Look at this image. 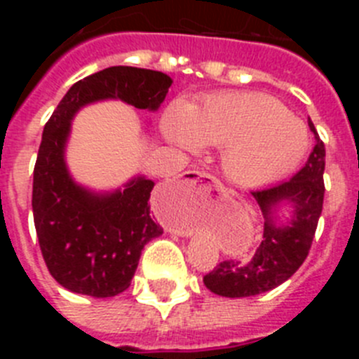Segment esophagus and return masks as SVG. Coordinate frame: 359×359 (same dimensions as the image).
<instances>
[{
    "label": "esophagus",
    "instance_id": "obj_1",
    "mask_svg": "<svg viewBox=\"0 0 359 359\" xmlns=\"http://www.w3.org/2000/svg\"><path fill=\"white\" fill-rule=\"evenodd\" d=\"M187 182L201 183V185L205 187V185H210V183H214V177L207 172H187Z\"/></svg>",
    "mask_w": 359,
    "mask_h": 359
}]
</instances>
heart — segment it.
I'll use <instances>...</instances> for the list:
<instances>
[{
    "mask_svg": "<svg viewBox=\"0 0 359 359\" xmlns=\"http://www.w3.org/2000/svg\"><path fill=\"white\" fill-rule=\"evenodd\" d=\"M165 138L183 149L223 147L231 182L266 185L287 176L306 156L307 129L278 100L259 93H212L190 107L170 104L161 118Z\"/></svg>",
    "mask_w": 359,
    "mask_h": 359,
    "instance_id": "obj_1",
    "label": "heart"
}]
</instances>
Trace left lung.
<instances>
[{"instance_id": "8db88e82", "label": "left lung", "mask_w": 359, "mask_h": 359, "mask_svg": "<svg viewBox=\"0 0 359 359\" xmlns=\"http://www.w3.org/2000/svg\"><path fill=\"white\" fill-rule=\"evenodd\" d=\"M307 123L315 133L316 144L306 165L290 182L252 192L266 217L262 243L248 262L228 259L205 275L203 282L212 293L228 298L264 293L286 282L306 261L315 239L325 192V147L315 123L311 120H307ZM280 201L294 203L295 214L287 227H275L271 219V208Z\"/></svg>"}]
</instances>
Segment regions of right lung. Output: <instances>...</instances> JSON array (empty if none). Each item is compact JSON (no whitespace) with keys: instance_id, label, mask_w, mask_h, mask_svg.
<instances>
[{"instance_id":"obj_1","label":"right lung","mask_w":359,"mask_h":359,"mask_svg":"<svg viewBox=\"0 0 359 359\" xmlns=\"http://www.w3.org/2000/svg\"><path fill=\"white\" fill-rule=\"evenodd\" d=\"M170 84L161 72L111 66L75 82L44 126L34 167V223L50 275L73 293L104 298L128 290L142 250L163 228L151 217V180L136 177L123 192L107 196L72 182L65 165L69 122L82 106L102 98L154 111Z\"/></svg>"}]
</instances>
